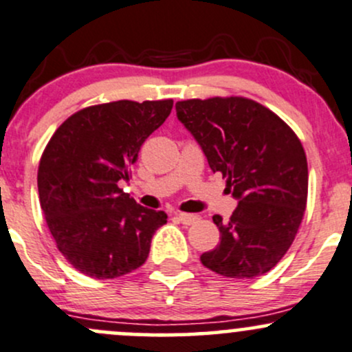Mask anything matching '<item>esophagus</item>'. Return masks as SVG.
Here are the masks:
<instances>
[{
	"label": "esophagus",
	"instance_id": "esophagus-1",
	"mask_svg": "<svg viewBox=\"0 0 352 352\" xmlns=\"http://www.w3.org/2000/svg\"><path fill=\"white\" fill-rule=\"evenodd\" d=\"M177 217H179L180 222L185 223V226H192V223H195L197 220H199V217H197V215H194V214H185V212H179V214H177Z\"/></svg>",
	"mask_w": 352,
	"mask_h": 352
}]
</instances>
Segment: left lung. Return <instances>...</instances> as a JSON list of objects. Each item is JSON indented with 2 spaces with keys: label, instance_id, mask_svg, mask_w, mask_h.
Masks as SVG:
<instances>
[{
  "label": "left lung",
  "instance_id": "8db88e82",
  "mask_svg": "<svg viewBox=\"0 0 352 352\" xmlns=\"http://www.w3.org/2000/svg\"><path fill=\"white\" fill-rule=\"evenodd\" d=\"M177 117L202 146L212 172L227 179L239 206L200 261L230 279L276 267L294 242L307 206V158L294 130L267 107L244 96L177 102Z\"/></svg>",
  "mask_w": 352,
  "mask_h": 352
}]
</instances>
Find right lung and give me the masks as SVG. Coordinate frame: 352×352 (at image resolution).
<instances>
[{
  "label": "right lung",
  "mask_w": 352,
  "mask_h": 352,
  "mask_svg": "<svg viewBox=\"0 0 352 352\" xmlns=\"http://www.w3.org/2000/svg\"><path fill=\"white\" fill-rule=\"evenodd\" d=\"M173 100L82 108L56 129L38 167V194L58 250L94 279H115L145 264L164 210L138 206L118 184L172 111Z\"/></svg>",
  "instance_id": "1"
}]
</instances>
